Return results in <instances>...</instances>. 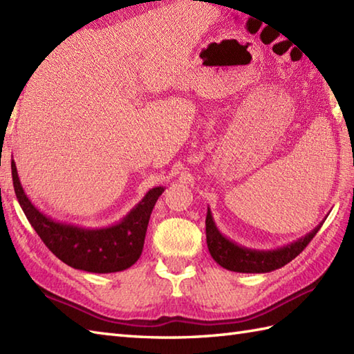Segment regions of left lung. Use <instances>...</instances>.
<instances>
[{"label":"left lung","instance_id":"left-lung-1","mask_svg":"<svg viewBox=\"0 0 354 354\" xmlns=\"http://www.w3.org/2000/svg\"><path fill=\"white\" fill-rule=\"evenodd\" d=\"M322 222L317 228L312 230L309 234H306L304 237L298 239L289 245L270 251H257L237 245L228 237H225L219 228L216 227L212 212H209L208 207L205 219L207 245L213 260L222 268L243 274H265L270 272V270L280 269L295 259L310 243V240L319 231Z\"/></svg>","mask_w":354,"mask_h":354}]
</instances>
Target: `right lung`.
Wrapping results in <instances>:
<instances>
[{"instance_id":"obj_1","label":"right lung","mask_w":354,"mask_h":354,"mask_svg":"<svg viewBox=\"0 0 354 354\" xmlns=\"http://www.w3.org/2000/svg\"><path fill=\"white\" fill-rule=\"evenodd\" d=\"M13 189L19 205L45 246L74 269L95 274L120 272L140 259L152 209L165 187L150 189L122 221L111 227L84 228L51 219L39 212L22 189L12 160Z\"/></svg>"}]
</instances>
